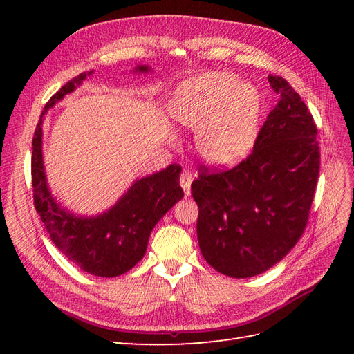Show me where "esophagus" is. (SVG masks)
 I'll use <instances>...</instances> for the list:
<instances>
[{
	"mask_svg": "<svg viewBox=\"0 0 354 354\" xmlns=\"http://www.w3.org/2000/svg\"><path fill=\"white\" fill-rule=\"evenodd\" d=\"M192 181H194V177H192V174L189 173V171H183V173H181V176H180V185H181V187H183V192H185L186 196L190 195Z\"/></svg>",
	"mask_w": 354,
	"mask_h": 354,
	"instance_id": "esophagus-1",
	"label": "esophagus"
}]
</instances>
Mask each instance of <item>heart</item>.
I'll use <instances>...</instances> for the list:
<instances>
[{"instance_id": "obj_1", "label": "heart", "mask_w": 354, "mask_h": 354, "mask_svg": "<svg viewBox=\"0 0 354 354\" xmlns=\"http://www.w3.org/2000/svg\"><path fill=\"white\" fill-rule=\"evenodd\" d=\"M260 94L229 72H207L181 82L169 100L176 122L195 131L199 155L232 167L251 152L259 133Z\"/></svg>"}]
</instances>
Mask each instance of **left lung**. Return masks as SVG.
<instances>
[{
    "label": "left lung",
    "mask_w": 354,
    "mask_h": 354,
    "mask_svg": "<svg viewBox=\"0 0 354 354\" xmlns=\"http://www.w3.org/2000/svg\"><path fill=\"white\" fill-rule=\"evenodd\" d=\"M281 100L267 116L252 153L239 165L192 183L199 248L217 272L245 279L291 251L306 229L319 177L317 128L298 93L269 75Z\"/></svg>",
    "instance_id": "obj_1"
}]
</instances>
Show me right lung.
I'll return each instance as SVG.
<instances>
[{
	"label": "right lung",
	"instance_id": "1",
	"mask_svg": "<svg viewBox=\"0 0 354 354\" xmlns=\"http://www.w3.org/2000/svg\"><path fill=\"white\" fill-rule=\"evenodd\" d=\"M152 69L140 65L133 72ZM94 73L82 72L53 95L41 113L32 140V186L35 209L44 223L51 241L69 261L81 270L100 277H115L131 270L147 250L149 236L165 214L183 198L180 187V165L137 178L109 209L97 216H78L53 196L47 183L42 156V122L48 109Z\"/></svg>",
	"mask_w": 354,
	"mask_h": 354
}]
</instances>
